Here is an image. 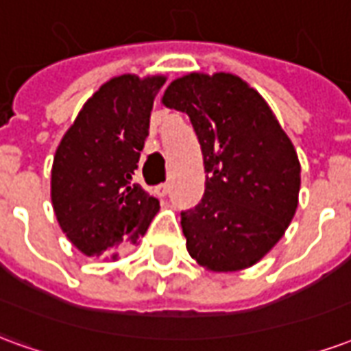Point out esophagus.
Here are the masks:
<instances>
[{
  "mask_svg": "<svg viewBox=\"0 0 351 351\" xmlns=\"http://www.w3.org/2000/svg\"><path fill=\"white\" fill-rule=\"evenodd\" d=\"M156 193L160 195V197H165L169 193V182H163L160 186H156Z\"/></svg>",
  "mask_w": 351,
  "mask_h": 351,
  "instance_id": "34e87169",
  "label": "esophagus"
}]
</instances>
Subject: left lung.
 <instances>
[{"instance_id":"left-lung-1","label":"left lung","mask_w":351,"mask_h":351,"mask_svg":"<svg viewBox=\"0 0 351 351\" xmlns=\"http://www.w3.org/2000/svg\"><path fill=\"white\" fill-rule=\"evenodd\" d=\"M161 103L190 116L205 165V195L182 213L190 256L235 272L263 259L299 205L301 163L261 93L233 73H188Z\"/></svg>"}]
</instances>
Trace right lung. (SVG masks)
I'll list each match as a JSON object with an SVG mask.
<instances>
[{
	"label": "right lung",
	"instance_id": "add662e5",
	"mask_svg": "<svg viewBox=\"0 0 351 351\" xmlns=\"http://www.w3.org/2000/svg\"><path fill=\"white\" fill-rule=\"evenodd\" d=\"M163 75L101 84L65 131L50 171V199L65 237L84 256L116 259L137 243L160 201L133 184Z\"/></svg>",
	"mask_w": 351,
	"mask_h": 351
}]
</instances>
